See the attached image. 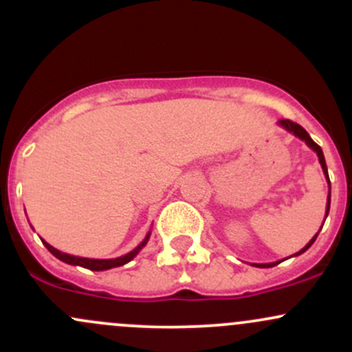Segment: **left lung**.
I'll list each match as a JSON object with an SVG mask.
<instances>
[{
    "label": "left lung",
    "mask_w": 352,
    "mask_h": 352,
    "mask_svg": "<svg viewBox=\"0 0 352 352\" xmlns=\"http://www.w3.org/2000/svg\"><path fill=\"white\" fill-rule=\"evenodd\" d=\"M278 126L280 127H283V129L285 131H289L290 134H294L296 135V138H298L300 139V141H304L305 144H307L309 147H311V149L314 151V153L317 154V157H319V162H320V166H322V171H324V176H326V179H327V184H329V192H327V205H326V218H327V214H329V208H331V181H329V175H327V166H326V160H324V153H322V149H320V146H317L316 142L312 141L311 139V135L307 134V131L304 129V127L302 126H298V124H296V122H292V120H289V119H282V120H278ZM326 221V220H324ZM324 225V223H322ZM320 230H322V226H320ZM319 230V232H320ZM319 232L316 233V235L312 236V240L309 241L307 245H305L304 248H302L300 252H297L296 255H292V256H297V255H300V253H304L305 250H309V248H311V245L314 243V241H316V238H317V235H319ZM282 260H278V262H272V263H252L253 267H260V268H270V267H275V265H278V263H280Z\"/></svg>",
    "instance_id": "obj_1"
}]
</instances>
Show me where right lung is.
Masks as SVG:
<instances>
[{
    "instance_id": "add662e5",
    "label": "right lung",
    "mask_w": 352,
    "mask_h": 352,
    "mask_svg": "<svg viewBox=\"0 0 352 352\" xmlns=\"http://www.w3.org/2000/svg\"><path fill=\"white\" fill-rule=\"evenodd\" d=\"M149 236H151V232H147V235H146L144 240H142L141 243H139L138 247L134 248V250L129 252V253H126V255H122V256H117V258H84V256H75V255H70V253L56 250L55 247H52V245L47 243V241H45V240H41V241H43L45 247L48 248V252H50L52 255H55L58 260H62V262L69 263V265H77V267L89 268V270L102 272V270H109V268L122 267V265H126V263H129L131 260L134 258V256L138 255V253L146 247V243H147V240H149Z\"/></svg>"
}]
</instances>
